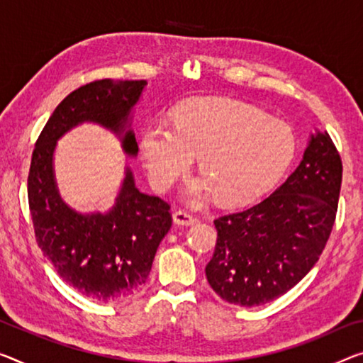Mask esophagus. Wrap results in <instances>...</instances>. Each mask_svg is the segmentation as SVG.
Returning <instances> with one entry per match:
<instances>
[{
    "mask_svg": "<svg viewBox=\"0 0 363 363\" xmlns=\"http://www.w3.org/2000/svg\"><path fill=\"white\" fill-rule=\"evenodd\" d=\"M174 222L178 225H193L196 222V217H193L186 211H175L174 213Z\"/></svg>",
    "mask_w": 363,
    "mask_h": 363,
    "instance_id": "34e87169",
    "label": "esophagus"
}]
</instances>
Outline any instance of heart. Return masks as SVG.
<instances>
[{
  "mask_svg": "<svg viewBox=\"0 0 363 363\" xmlns=\"http://www.w3.org/2000/svg\"><path fill=\"white\" fill-rule=\"evenodd\" d=\"M141 152L152 185L167 191L199 155L186 198L199 203L216 193L220 204H247L274 185L295 155L292 128L252 105L222 97L182 104L175 121H155L141 135Z\"/></svg>",
  "mask_w": 363,
  "mask_h": 363,
  "instance_id": "heart-1",
  "label": "heart"
}]
</instances>
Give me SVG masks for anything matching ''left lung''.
<instances>
[{"label":"left lung","instance_id":"obj_1","mask_svg":"<svg viewBox=\"0 0 363 363\" xmlns=\"http://www.w3.org/2000/svg\"><path fill=\"white\" fill-rule=\"evenodd\" d=\"M342 162L328 133L310 136L303 159L274 193L214 220L209 286L228 303L259 306L291 291L320 259L331 235Z\"/></svg>","mask_w":363,"mask_h":363}]
</instances>
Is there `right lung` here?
Returning <instances> with one entry per match:
<instances>
[{"mask_svg": "<svg viewBox=\"0 0 363 363\" xmlns=\"http://www.w3.org/2000/svg\"><path fill=\"white\" fill-rule=\"evenodd\" d=\"M146 84L102 79L76 89L55 108L32 152L27 194L38 247L65 282L102 303L131 297L144 286L159 243L172 227L170 204L139 191L126 167L108 213H77L60 196L53 154L61 136L91 121L118 135L125 152L135 157L130 116Z\"/></svg>", "mask_w": 363, "mask_h": 363, "instance_id": "add662e5", "label": "right lung"}]
</instances>
